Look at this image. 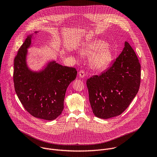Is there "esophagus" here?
<instances>
[{
	"label": "esophagus",
	"mask_w": 157,
	"mask_h": 157,
	"mask_svg": "<svg viewBox=\"0 0 157 157\" xmlns=\"http://www.w3.org/2000/svg\"><path fill=\"white\" fill-rule=\"evenodd\" d=\"M78 75H79V76L80 78H84V77L86 76V73H85V72H84L83 70H81V71L79 72Z\"/></svg>",
	"instance_id": "34e87169"
}]
</instances>
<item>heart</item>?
I'll return each mask as SVG.
<instances>
[{
	"instance_id": "b5f03b06",
	"label": "heart",
	"mask_w": 157,
	"mask_h": 157,
	"mask_svg": "<svg viewBox=\"0 0 157 157\" xmlns=\"http://www.w3.org/2000/svg\"><path fill=\"white\" fill-rule=\"evenodd\" d=\"M84 56H91L89 64L96 71H102L110 65L113 54L107 43L102 40H93L84 43L80 49Z\"/></svg>"
}]
</instances>
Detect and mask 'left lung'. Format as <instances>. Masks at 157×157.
Wrapping results in <instances>:
<instances>
[{
  "mask_svg": "<svg viewBox=\"0 0 157 157\" xmlns=\"http://www.w3.org/2000/svg\"><path fill=\"white\" fill-rule=\"evenodd\" d=\"M140 69L135 52L125 41L122 53L110 68L87 79L89 99L95 116L106 119L123 113L139 91Z\"/></svg>",
  "mask_w": 157,
  "mask_h": 157,
  "instance_id": "8db88e82",
  "label": "left lung"
}]
</instances>
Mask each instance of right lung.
Returning <instances> with one entry per match:
<instances>
[{
  "label": "right lung",
  "instance_id": "1",
  "mask_svg": "<svg viewBox=\"0 0 157 157\" xmlns=\"http://www.w3.org/2000/svg\"><path fill=\"white\" fill-rule=\"evenodd\" d=\"M33 36V34L27 36L14 59L15 90L21 104L32 116L53 121L62 113L67 87L76 79L77 71L75 68L62 66L55 60L48 61L40 70H31L27 57Z\"/></svg>",
  "mask_w": 157,
  "mask_h": 157
}]
</instances>
